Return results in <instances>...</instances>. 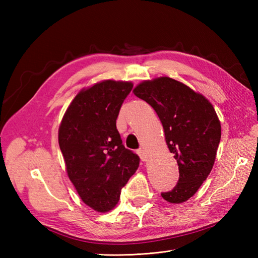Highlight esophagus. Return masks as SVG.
<instances>
[{"instance_id": "obj_1", "label": "esophagus", "mask_w": 258, "mask_h": 258, "mask_svg": "<svg viewBox=\"0 0 258 258\" xmlns=\"http://www.w3.org/2000/svg\"><path fill=\"white\" fill-rule=\"evenodd\" d=\"M138 154L140 155V157L142 158V161H147V155H146V152L143 149H140L138 150Z\"/></svg>"}]
</instances>
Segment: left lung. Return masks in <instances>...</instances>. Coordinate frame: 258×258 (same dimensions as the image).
I'll return each mask as SVG.
<instances>
[{
  "instance_id": "1",
  "label": "left lung",
  "mask_w": 258,
  "mask_h": 258,
  "mask_svg": "<svg viewBox=\"0 0 258 258\" xmlns=\"http://www.w3.org/2000/svg\"><path fill=\"white\" fill-rule=\"evenodd\" d=\"M134 94L154 108L162 122L168 150L177 162L179 178L166 202L187 201L210 175L221 141V123L210 101L171 78L145 81Z\"/></svg>"
}]
</instances>
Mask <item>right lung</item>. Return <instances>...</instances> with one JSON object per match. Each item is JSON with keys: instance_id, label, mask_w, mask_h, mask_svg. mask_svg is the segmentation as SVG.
Masks as SVG:
<instances>
[{"instance_id": "obj_1", "label": "right lung", "mask_w": 258, "mask_h": 258, "mask_svg": "<svg viewBox=\"0 0 258 258\" xmlns=\"http://www.w3.org/2000/svg\"><path fill=\"white\" fill-rule=\"evenodd\" d=\"M130 82L103 81L74 97L58 130V144L71 182L86 205L107 212L117 204L120 189L140 165L125 149L116 128Z\"/></svg>"}]
</instances>
